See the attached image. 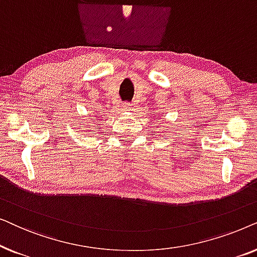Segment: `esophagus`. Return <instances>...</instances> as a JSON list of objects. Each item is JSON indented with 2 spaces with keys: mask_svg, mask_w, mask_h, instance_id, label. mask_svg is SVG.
Returning a JSON list of instances; mask_svg holds the SVG:
<instances>
[{
  "mask_svg": "<svg viewBox=\"0 0 257 257\" xmlns=\"http://www.w3.org/2000/svg\"><path fill=\"white\" fill-rule=\"evenodd\" d=\"M122 110L131 111L132 110V104L131 103H125L124 105H122Z\"/></svg>",
  "mask_w": 257,
  "mask_h": 257,
  "instance_id": "obj_1",
  "label": "esophagus"
}]
</instances>
